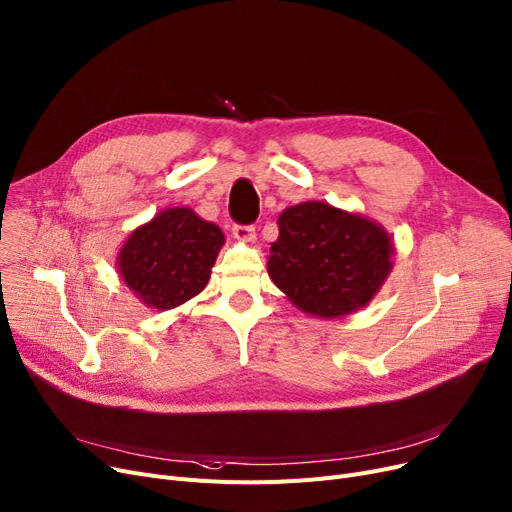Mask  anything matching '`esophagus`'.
<instances>
[{"label":"esophagus","mask_w":512,"mask_h":512,"mask_svg":"<svg viewBox=\"0 0 512 512\" xmlns=\"http://www.w3.org/2000/svg\"><path fill=\"white\" fill-rule=\"evenodd\" d=\"M232 234H234V238L238 242H244V244H253L255 242V228L253 226H234Z\"/></svg>","instance_id":"obj_1"}]
</instances>
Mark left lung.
I'll use <instances>...</instances> for the list:
<instances>
[{
	"mask_svg": "<svg viewBox=\"0 0 512 512\" xmlns=\"http://www.w3.org/2000/svg\"><path fill=\"white\" fill-rule=\"evenodd\" d=\"M278 232L268 274L307 316L353 314L379 295L393 270L395 242L379 221L324 201L284 209Z\"/></svg>",
	"mask_w": 512,
	"mask_h": 512,
	"instance_id": "obj_1",
	"label": "left lung"
}]
</instances>
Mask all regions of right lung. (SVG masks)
<instances>
[{
	"label": "right lung",
	"mask_w": 512,
	"mask_h": 512,
	"mask_svg": "<svg viewBox=\"0 0 512 512\" xmlns=\"http://www.w3.org/2000/svg\"><path fill=\"white\" fill-rule=\"evenodd\" d=\"M224 232L188 207H171L133 230L117 253V272L146 307L167 311L203 293Z\"/></svg>",
	"instance_id": "1"
}]
</instances>
